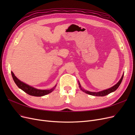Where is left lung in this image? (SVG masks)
Instances as JSON below:
<instances>
[{
    "mask_svg": "<svg viewBox=\"0 0 135 135\" xmlns=\"http://www.w3.org/2000/svg\"><path fill=\"white\" fill-rule=\"evenodd\" d=\"M123 75H122V78H120V79L119 80V81H118V82L115 84L114 85L113 87L110 88L109 89H105V90H104V91H100V92H90V91H86L85 90V89H82V88L81 87V85L80 84V83H79V87L80 88L81 90L83 92L86 93L87 94H88V95H92V96H106V95H109V93H112L114 91H115L116 89L119 87V86L120 85L122 81V79H123Z\"/></svg>",
    "mask_w": 135,
    "mask_h": 135,
    "instance_id": "1",
    "label": "left lung"
}]
</instances>
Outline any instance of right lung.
<instances>
[{
	"instance_id": "right-lung-1",
	"label": "right lung",
	"mask_w": 135,
	"mask_h": 135,
	"mask_svg": "<svg viewBox=\"0 0 135 135\" xmlns=\"http://www.w3.org/2000/svg\"><path fill=\"white\" fill-rule=\"evenodd\" d=\"M11 74L14 81L16 84V85H17L18 87L20 89H21L22 91L27 93L28 95H31V96L39 97V96H43L44 95H46L47 94L50 93L54 91L56 86V85L54 88L51 89H48V90H42V89H38L32 87L31 86H30V85H28L25 84V83L22 82V81H20L17 78L15 75L13 73L12 71H11Z\"/></svg>"
}]
</instances>
